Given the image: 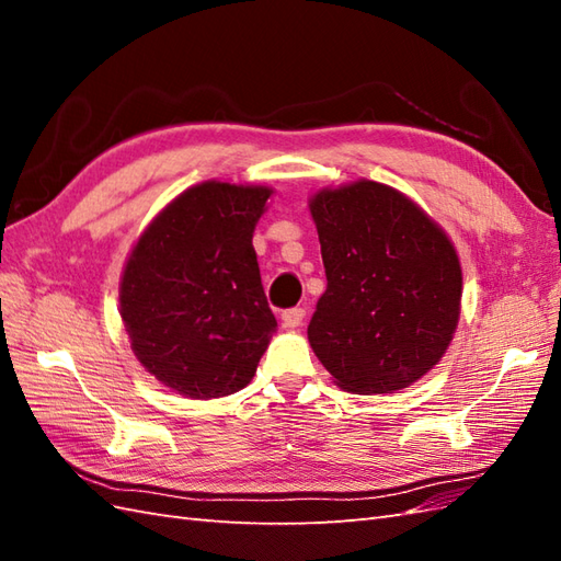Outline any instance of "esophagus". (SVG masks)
<instances>
[{"instance_id":"1","label":"esophagus","mask_w":561,"mask_h":561,"mask_svg":"<svg viewBox=\"0 0 561 561\" xmlns=\"http://www.w3.org/2000/svg\"><path fill=\"white\" fill-rule=\"evenodd\" d=\"M304 318H306V311L304 308H287V311L282 313V323H284V328H299L301 323H304Z\"/></svg>"}]
</instances>
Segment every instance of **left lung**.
Instances as JSON below:
<instances>
[{
	"mask_svg": "<svg viewBox=\"0 0 561 561\" xmlns=\"http://www.w3.org/2000/svg\"><path fill=\"white\" fill-rule=\"evenodd\" d=\"M328 289L308 342L356 396L412 386L458 328L462 270L446 231L396 187L356 181L311 197Z\"/></svg>",
	"mask_w": 561,
	"mask_h": 561,
	"instance_id": "left-lung-1",
	"label": "left lung"
}]
</instances>
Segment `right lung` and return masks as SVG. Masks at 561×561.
I'll return each instance as SVG.
<instances>
[{
  "label": "right lung",
  "mask_w": 561,
  "mask_h": 561,
  "mask_svg": "<svg viewBox=\"0 0 561 561\" xmlns=\"http://www.w3.org/2000/svg\"><path fill=\"white\" fill-rule=\"evenodd\" d=\"M270 195L267 185L190 187L159 211L125 262L129 344L178 396L209 400L245 388L277 330L253 248Z\"/></svg>",
  "instance_id": "obj_1"
}]
</instances>
